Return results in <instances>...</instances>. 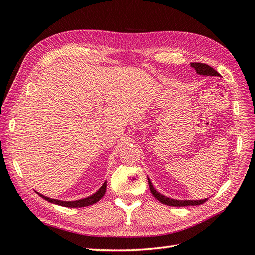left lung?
Returning a JSON list of instances; mask_svg holds the SVG:
<instances>
[{
    "mask_svg": "<svg viewBox=\"0 0 255 255\" xmlns=\"http://www.w3.org/2000/svg\"><path fill=\"white\" fill-rule=\"evenodd\" d=\"M191 67L196 71V73L199 75H204V76H221L219 72L215 71L213 68H211L210 65L205 64V63H200V62H194L191 63ZM148 180V185H149V190H151L152 194L154 197L159 200L160 202H162L164 205L167 206H172V207H185V206H197V205H201L204 204L208 200V198H204V199H199V200H180V199H173L170 197H167V196L160 194L158 191H156V188L153 186L152 181L149 180V178L147 177Z\"/></svg>",
    "mask_w": 255,
    "mask_h": 255,
    "instance_id": "left-lung-1",
    "label": "left lung"
}]
</instances>
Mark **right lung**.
<instances>
[{
    "mask_svg": "<svg viewBox=\"0 0 255 255\" xmlns=\"http://www.w3.org/2000/svg\"><path fill=\"white\" fill-rule=\"evenodd\" d=\"M106 191H107V181H104V183L101 185V187L95 194L88 196V197L78 199V200H72V201L69 200L68 201V200L53 199V198L47 197V196H44L43 194H40V193L36 192V191L35 192L38 195H40L42 198H44L45 200L51 202V204L59 205V206H63V207H68V208H81V207H87V206L96 204V202H98L103 197V195L106 194Z\"/></svg>",
    "mask_w": 255,
    "mask_h": 255,
    "instance_id": "add662e5",
    "label": "right lung"
}]
</instances>
